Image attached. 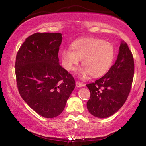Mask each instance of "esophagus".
<instances>
[{"instance_id": "obj_1", "label": "esophagus", "mask_w": 146, "mask_h": 146, "mask_svg": "<svg viewBox=\"0 0 146 146\" xmlns=\"http://www.w3.org/2000/svg\"><path fill=\"white\" fill-rule=\"evenodd\" d=\"M84 85H85L84 84L80 82H78V81H77L76 82V87H78V88L82 87V86H84Z\"/></svg>"}]
</instances>
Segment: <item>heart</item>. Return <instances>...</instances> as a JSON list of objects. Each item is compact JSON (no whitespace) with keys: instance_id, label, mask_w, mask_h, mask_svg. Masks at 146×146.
<instances>
[{"instance_id":"obj_1","label":"heart","mask_w":146,"mask_h":146,"mask_svg":"<svg viewBox=\"0 0 146 146\" xmlns=\"http://www.w3.org/2000/svg\"><path fill=\"white\" fill-rule=\"evenodd\" d=\"M71 49L61 52L62 64L68 71L75 70L82 60L83 68L78 72L79 76L86 78L102 76L108 72L115 56V49L109 42L98 38L89 37L76 40L72 44Z\"/></svg>"}]
</instances>
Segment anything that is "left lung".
<instances>
[{
	"label": "left lung",
	"mask_w": 146,
	"mask_h": 146,
	"mask_svg": "<svg viewBox=\"0 0 146 146\" xmlns=\"http://www.w3.org/2000/svg\"><path fill=\"white\" fill-rule=\"evenodd\" d=\"M134 74V61L128 46L121 42L116 61L106 74L87 84L90 98L87 108L94 116L106 118L122 107L130 92Z\"/></svg>",
	"instance_id": "obj_1"
}]
</instances>
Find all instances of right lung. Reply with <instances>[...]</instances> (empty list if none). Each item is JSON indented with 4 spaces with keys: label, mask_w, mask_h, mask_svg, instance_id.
<instances>
[{
    "label": "right lung",
    "mask_w": 146,
    "mask_h": 146,
    "mask_svg": "<svg viewBox=\"0 0 146 146\" xmlns=\"http://www.w3.org/2000/svg\"><path fill=\"white\" fill-rule=\"evenodd\" d=\"M61 33H36L26 38L15 62L20 95L41 116L52 118L64 109L75 80L59 64Z\"/></svg>",
    "instance_id": "1"
}]
</instances>
